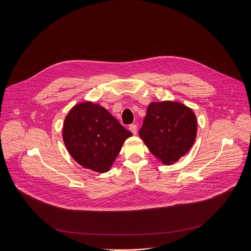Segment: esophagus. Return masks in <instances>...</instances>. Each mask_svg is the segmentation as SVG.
<instances>
[{"mask_svg": "<svg viewBox=\"0 0 251 251\" xmlns=\"http://www.w3.org/2000/svg\"><path fill=\"white\" fill-rule=\"evenodd\" d=\"M129 130L132 132V134H136L137 133V126L136 125H130L129 126Z\"/></svg>", "mask_w": 251, "mask_h": 251, "instance_id": "obj_1", "label": "esophagus"}]
</instances>
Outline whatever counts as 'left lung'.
I'll use <instances>...</instances> for the list:
<instances>
[{
  "label": "left lung",
  "instance_id": "obj_1",
  "mask_svg": "<svg viewBox=\"0 0 251 251\" xmlns=\"http://www.w3.org/2000/svg\"><path fill=\"white\" fill-rule=\"evenodd\" d=\"M196 117L190 108L173 102H151L147 109L139 136L162 163L177 162L194 144Z\"/></svg>",
  "mask_w": 251,
  "mask_h": 251
}]
</instances>
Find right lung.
<instances>
[{"instance_id":"add662e5","label":"right lung","mask_w":251,"mask_h":251,"mask_svg":"<svg viewBox=\"0 0 251 251\" xmlns=\"http://www.w3.org/2000/svg\"><path fill=\"white\" fill-rule=\"evenodd\" d=\"M131 135L105 108L92 102L72 108L63 129L64 142L73 159L99 173L107 172Z\"/></svg>"}]
</instances>
